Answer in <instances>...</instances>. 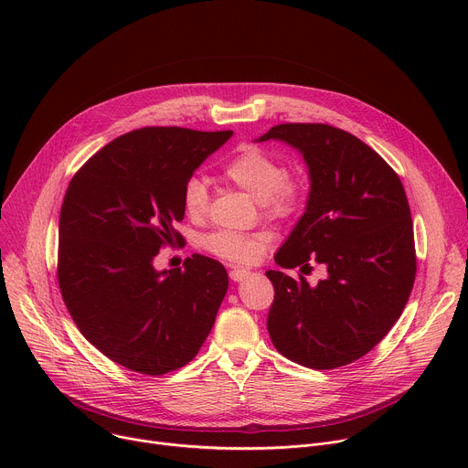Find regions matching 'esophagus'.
<instances>
[{"instance_id": "1", "label": "esophagus", "mask_w": 468, "mask_h": 468, "mask_svg": "<svg viewBox=\"0 0 468 468\" xmlns=\"http://www.w3.org/2000/svg\"><path fill=\"white\" fill-rule=\"evenodd\" d=\"M246 276H250L248 271H242V269H231V271H229V278H231L233 282H242Z\"/></svg>"}]
</instances>
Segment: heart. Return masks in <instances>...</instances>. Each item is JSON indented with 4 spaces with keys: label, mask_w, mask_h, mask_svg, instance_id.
Masks as SVG:
<instances>
[{
    "label": "heart",
    "mask_w": 468,
    "mask_h": 468,
    "mask_svg": "<svg viewBox=\"0 0 468 468\" xmlns=\"http://www.w3.org/2000/svg\"><path fill=\"white\" fill-rule=\"evenodd\" d=\"M222 176L259 199L261 209L276 220L294 217L303 204V181L285 172V166L261 148L246 146L222 166ZM181 204L188 218L202 220L209 213V188L202 177H188L183 185ZM276 239L271 228L251 231L218 229L204 239V248L233 264H255Z\"/></svg>",
    "instance_id": "obj_1"
}]
</instances>
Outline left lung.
<instances>
[{
	"label": "left lung",
	"instance_id": "1",
	"mask_svg": "<svg viewBox=\"0 0 468 468\" xmlns=\"http://www.w3.org/2000/svg\"><path fill=\"white\" fill-rule=\"evenodd\" d=\"M298 148L309 166L307 207L276 253L283 269L325 264L311 287L269 271L266 318L276 350L329 370L368 354L396 324L413 291L417 253L408 196L398 174L352 133L329 123H280L259 141Z\"/></svg>",
	"mask_w": 468,
	"mask_h": 468
}]
</instances>
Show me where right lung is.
Segmentation results:
<instances>
[{
    "instance_id": "add662e5",
    "label": "right lung",
    "mask_w": 468,
    "mask_h": 468,
    "mask_svg": "<svg viewBox=\"0 0 468 468\" xmlns=\"http://www.w3.org/2000/svg\"><path fill=\"white\" fill-rule=\"evenodd\" d=\"M233 131L152 125L94 154L66 188L57 280L83 337L111 361L163 376L196 357L228 291L224 264L192 255L185 271L154 269L176 229L185 181Z\"/></svg>"
}]
</instances>
